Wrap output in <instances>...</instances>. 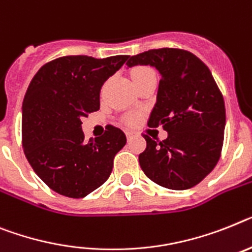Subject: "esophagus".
Returning <instances> with one entry per match:
<instances>
[{"mask_svg":"<svg viewBox=\"0 0 252 252\" xmlns=\"http://www.w3.org/2000/svg\"><path fill=\"white\" fill-rule=\"evenodd\" d=\"M126 138H128V141H129V139L133 138V136H134V133L130 132V130H126Z\"/></svg>","mask_w":252,"mask_h":252,"instance_id":"esophagus-1","label":"esophagus"}]
</instances>
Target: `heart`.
<instances>
[{"instance_id":"b5f03b06","label":"heart","mask_w":252,"mask_h":252,"mask_svg":"<svg viewBox=\"0 0 252 252\" xmlns=\"http://www.w3.org/2000/svg\"><path fill=\"white\" fill-rule=\"evenodd\" d=\"M150 73H154V70H152V69H150V67H147V66H136L132 71H130V75H132L133 82H137V80L142 79L143 77H146V75H147V74H150ZM138 119H139V116L137 115V114H132V115L126 116V124H129V126H134V124L138 122Z\"/></svg>"}]
</instances>
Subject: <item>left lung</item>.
Instances as JSON below:
<instances>
[{
	"instance_id": "8db88e82",
	"label": "left lung",
	"mask_w": 252,
	"mask_h": 252,
	"mask_svg": "<svg viewBox=\"0 0 252 252\" xmlns=\"http://www.w3.org/2000/svg\"><path fill=\"white\" fill-rule=\"evenodd\" d=\"M128 66H155L161 79L150 114L152 128L162 126L168 138L147 146L139 165L152 182L169 189H188L211 173L221 155L225 128L224 98L209 67L181 48H158L132 56Z\"/></svg>"
}]
</instances>
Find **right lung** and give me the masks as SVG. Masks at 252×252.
<instances>
[{"label": "right lung", "mask_w": 252, "mask_h": 252, "mask_svg": "<svg viewBox=\"0 0 252 252\" xmlns=\"http://www.w3.org/2000/svg\"><path fill=\"white\" fill-rule=\"evenodd\" d=\"M128 58L63 56L44 64L32 79L23 101V150L52 191L80 198L109 179L126 134L106 126L102 136L86 142L80 118L100 109L101 87Z\"/></svg>", "instance_id": "add662e5"}]
</instances>
